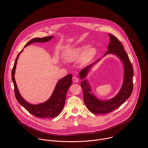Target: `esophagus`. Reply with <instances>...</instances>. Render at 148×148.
Masks as SVG:
<instances>
[{
	"mask_svg": "<svg viewBox=\"0 0 148 148\" xmlns=\"http://www.w3.org/2000/svg\"><path fill=\"white\" fill-rule=\"evenodd\" d=\"M72 80H73V82L74 83H77L79 81V78L77 77H76V76H74L72 78Z\"/></svg>",
	"mask_w": 148,
	"mask_h": 148,
	"instance_id": "1",
	"label": "esophagus"
}]
</instances>
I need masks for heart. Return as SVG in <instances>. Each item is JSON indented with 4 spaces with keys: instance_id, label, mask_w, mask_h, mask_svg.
<instances>
[{
    "instance_id": "heart-1",
    "label": "heart",
    "mask_w": 148,
    "mask_h": 148,
    "mask_svg": "<svg viewBox=\"0 0 148 148\" xmlns=\"http://www.w3.org/2000/svg\"><path fill=\"white\" fill-rule=\"evenodd\" d=\"M86 45H81L67 49L64 53V58L68 62H73L78 59L81 53L80 63L85 65L90 62L96 54V49L93 47H88Z\"/></svg>"
}]
</instances>
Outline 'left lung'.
I'll list each match as a JSON object with an SVG mask.
<instances>
[{
  "instance_id": "obj_1",
  "label": "left lung",
  "mask_w": 148,
  "mask_h": 148,
  "mask_svg": "<svg viewBox=\"0 0 148 148\" xmlns=\"http://www.w3.org/2000/svg\"><path fill=\"white\" fill-rule=\"evenodd\" d=\"M109 36L110 42L108 47V50L104 56L108 53H113L121 59L124 65V82L118 95L111 100L107 101H101L96 98L90 93V88L86 80L81 83V87L83 90L85 104L89 111L94 114L108 113L117 109L130 96L133 88V68L123 45L114 35L109 34ZM92 65L87 66L80 72L79 76L81 79L85 77Z\"/></svg>"
}]
</instances>
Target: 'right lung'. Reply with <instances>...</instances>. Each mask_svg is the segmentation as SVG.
<instances>
[{
	"mask_svg": "<svg viewBox=\"0 0 148 148\" xmlns=\"http://www.w3.org/2000/svg\"><path fill=\"white\" fill-rule=\"evenodd\" d=\"M53 37L47 36L42 38H34L30 40L29 42H27L25 45L24 47L33 42H48ZM22 51L21 52H20V53L17 56L11 72L12 80L14 85L15 95L17 101L28 112H29L31 114L35 116V117L40 118H53L58 116L62 110L65 104L67 90L72 84V75L69 74L58 82L52 96L48 101L44 103L38 105H32L31 104H29L25 101L21 96L17 88L14 77L17 61L19 55Z\"/></svg>",
	"mask_w": 148,
	"mask_h": 148,
	"instance_id": "obj_1",
	"label": "right lung"
}]
</instances>
